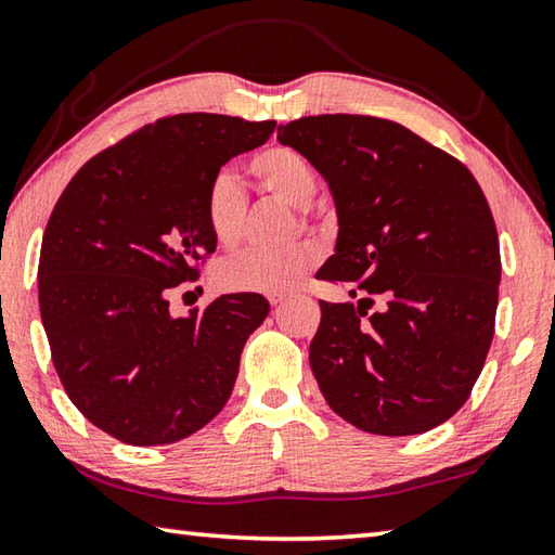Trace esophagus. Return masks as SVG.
I'll return each instance as SVG.
<instances>
[{"label":"esophagus","instance_id":"1","mask_svg":"<svg viewBox=\"0 0 555 555\" xmlns=\"http://www.w3.org/2000/svg\"><path fill=\"white\" fill-rule=\"evenodd\" d=\"M284 298H286V296H281V294H279V296H269V304L276 308L279 304H284Z\"/></svg>","mask_w":555,"mask_h":555}]
</instances>
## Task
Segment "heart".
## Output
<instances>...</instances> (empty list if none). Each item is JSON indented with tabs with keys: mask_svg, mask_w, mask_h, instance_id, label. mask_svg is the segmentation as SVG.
<instances>
[{
	"mask_svg": "<svg viewBox=\"0 0 555 555\" xmlns=\"http://www.w3.org/2000/svg\"><path fill=\"white\" fill-rule=\"evenodd\" d=\"M247 172L261 194L298 210L300 223H310L308 204L318 194L320 175L300 150L271 143L247 159ZM206 225L220 247H233L245 233L247 196L230 175H218L204 196ZM315 243H298L284 251H237L216 264L214 279L228 294H288L320 264Z\"/></svg>",
	"mask_w": 555,
	"mask_h": 555,
	"instance_id": "1",
	"label": "heart"
}]
</instances>
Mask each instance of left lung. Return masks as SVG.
Returning a JSON list of instances; mask_svg holds the SVG:
<instances>
[{"label": "left lung", "mask_w": 555, "mask_h": 555, "mask_svg": "<svg viewBox=\"0 0 555 555\" xmlns=\"http://www.w3.org/2000/svg\"><path fill=\"white\" fill-rule=\"evenodd\" d=\"M279 140L337 204V251L318 279L361 296L320 300L310 369L322 396L371 435L435 429L468 400L495 335L502 267L486 194L461 159L388 118L306 116Z\"/></svg>", "instance_id": "obj_1"}]
</instances>
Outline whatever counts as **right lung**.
<instances>
[{
  "instance_id": "right-lung-1",
  "label": "right lung",
  "mask_w": 555,
  "mask_h": 555,
  "mask_svg": "<svg viewBox=\"0 0 555 555\" xmlns=\"http://www.w3.org/2000/svg\"><path fill=\"white\" fill-rule=\"evenodd\" d=\"M274 128L220 114L157 118L85 163L50 214L38 261L50 357L75 408L124 444L186 439L233 392L267 298L230 294L172 318L169 294L216 251L208 184Z\"/></svg>"
}]
</instances>
